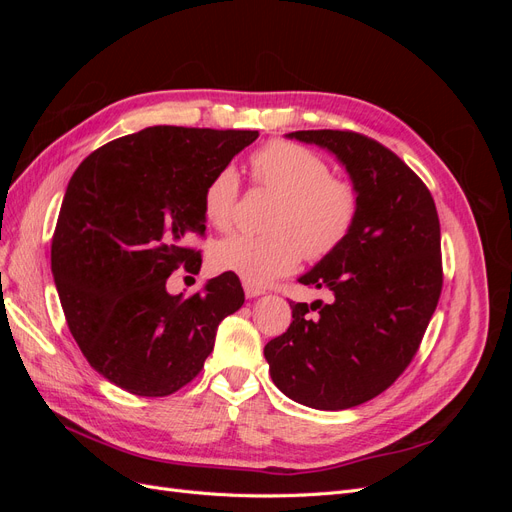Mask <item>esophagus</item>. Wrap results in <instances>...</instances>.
<instances>
[{
	"label": "esophagus",
	"mask_w": 512,
	"mask_h": 512,
	"mask_svg": "<svg viewBox=\"0 0 512 512\" xmlns=\"http://www.w3.org/2000/svg\"><path fill=\"white\" fill-rule=\"evenodd\" d=\"M243 290H245V297L247 299H256V297H260V294H265V288H260V286H254V284H243Z\"/></svg>",
	"instance_id": "esophagus-1"
}]
</instances>
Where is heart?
Returning <instances> with one entry per match:
<instances>
[{
  "label": "heart",
  "instance_id": "1",
  "mask_svg": "<svg viewBox=\"0 0 512 512\" xmlns=\"http://www.w3.org/2000/svg\"><path fill=\"white\" fill-rule=\"evenodd\" d=\"M254 179L280 196L267 235H232L213 247L215 269L265 286L309 260L331 256L352 232L359 196L350 183L331 177L329 164L301 145L275 141L260 147L252 160ZM239 175L235 168L215 173L203 192L207 222L228 230L235 220Z\"/></svg>",
  "mask_w": 512,
  "mask_h": 512
}]
</instances>
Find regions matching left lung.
Wrapping results in <instances>:
<instances>
[{
    "mask_svg": "<svg viewBox=\"0 0 512 512\" xmlns=\"http://www.w3.org/2000/svg\"><path fill=\"white\" fill-rule=\"evenodd\" d=\"M286 136L333 153L359 196V215L348 239L299 277L305 286L327 288L331 303H292L290 327L265 346V359L275 386L292 401L346 410L389 389L436 312L438 211L425 183L363 134L299 130Z\"/></svg>",
    "mask_w": 512,
    "mask_h": 512,
    "instance_id": "left-lung-1",
    "label": "left lung"
}]
</instances>
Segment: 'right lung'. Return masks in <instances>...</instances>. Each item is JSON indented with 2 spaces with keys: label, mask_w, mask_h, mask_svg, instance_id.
Segmentation results:
<instances>
[{
  "label": "right lung",
  "mask_w": 512,
  "mask_h": 512,
  "mask_svg": "<svg viewBox=\"0 0 512 512\" xmlns=\"http://www.w3.org/2000/svg\"><path fill=\"white\" fill-rule=\"evenodd\" d=\"M256 130L153 126L106 143L66 188L51 269L72 337L119 389L166 397L203 369L218 324L245 294L235 273L185 299L166 290L179 265L200 271L183 241L203 235V192Z\"/></svg>",
  "instance_id": "right-lung-1"
}]
</instances>
